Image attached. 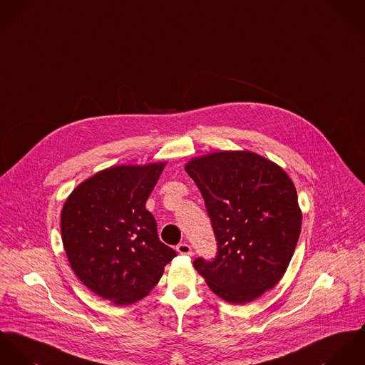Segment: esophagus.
Returning <instances> with one entry per match:
<instances>
[{
  "label": "esophagus",
  "mask_w": 365,
  "mask_h": 365,
  "mask_svg": "<svg viewBox=\"0 0 365 365\" xmlns=\"http://www.w3.org/2000/svg\"><path fill=\"white\" fill-rule=\"evenodd\" d=\"M176 252L178 253H180V255H187V256H192L193 255V250H192V247H190V245H187V243H179L178 246H176Z\"/></svg>",
  "instance_id": "obj_1"
}]
</instances>
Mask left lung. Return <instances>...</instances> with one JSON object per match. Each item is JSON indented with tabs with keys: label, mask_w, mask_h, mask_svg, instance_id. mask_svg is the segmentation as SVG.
<instances>
[{
	"label": "left lung",
	"mask_w": 365,
	"mask_h": 365,
	"mask_svg": "<svg viewBox=\"0 0 365 365\" xmlns=\"http://www.w3.org/2000/svg\"><path fill=\"white\" fill-rule=\"evenodd\" d=\"M185 170L202 192L218 255L193 266L221 299L243 305L273 288L291 262L302 211L280 165L253 151H212Z\"/></svg>",
	"instance_id": "8db88e82"
}]
</instances>
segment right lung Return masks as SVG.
Returning a JSON list of instances; mask_svg holds the SVG:
<instances>
[{
	"mask_svg": "<svg viewBox=\"0 0 365 365\" xmlns=\"http://www.w3.org/2000/svg\"><path fill=\"white\" fill-rule=\"evenodd\" d=\"M166 161L115 165L81 182L61 210V240L76 276L115 305L151 292L176 252L145 208Z\"/></svg>",
	"mask_w": 365,
	"mask_h": 365,
	"instance_id": "add662e5",
	"label": "right lung"
}]
</instances>
